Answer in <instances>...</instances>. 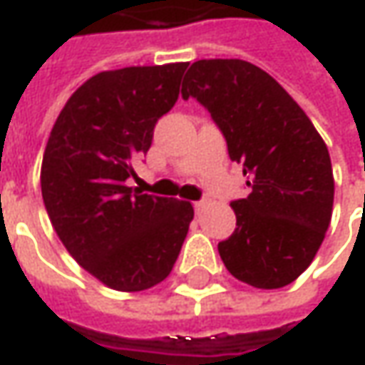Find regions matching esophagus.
<instances>
[{
    "label": "esophagus",
    "mask_w": 365,
    "mask_h": 365,
    "mask_svg": "<svg viewBox=\"0 0 365 365\" xmlns=\"http://www.w3.org/2000/svg\"><path fill=\"white\" fill-rule=\"evenodd\" d=\"M205 205H207V201H195V203H192V207H195V211H201V209H203Z\"/></svg>",
    "instance_id": "1"
}]
</instances>
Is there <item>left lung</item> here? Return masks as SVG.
<instances>
[{"label":"left lung","mask_w":365,"mask_h":365,"mask_svg":"<svg viewBox=\"0 0 365 365\" xmlns=\"http://www.w3.org/2000/svg\"><path fill=\"white\" fill-rule=\"evenodd\" d=\"M180 93L211 113L252 189L232 201L235 232L217 245L225 268L266 290L294 282L331 223L335 182L323 138L299 103L247 61H197Z\"/></svg>","instance_id":"1"}]
</instances>
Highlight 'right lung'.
<instances>
[{
    "label": "right lung",
    "instance_id": "right-lung-1",
    "mask_svg": "<svg viewBox=\"0 0 365 365\" xmlns=\"http://www.w3.org/2000/svg\"><path fill=\"white\" fill-rule=\"evenodd\" d=\"M189 63L128 66L83 83L63 107L42 158V199L68 254L121 292L162 282L192 221V205L128 187L154 125L178 99Z\"/></svg>",
    "mask_w": 365,
    "mask_h": 365
}]
</instances>
